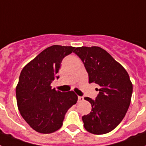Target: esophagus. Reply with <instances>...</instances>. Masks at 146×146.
Listing matches in <instances>:
<instances>
[{"label": "esophagus", "instance_id": "1", "mask_svg": "<svg viewBox=\"0 0 146 146\" xmlns=\"http://www.w3.org/2000/svg\"><path fill=\"white\" fill-rule=\"evenodd\" d=\"M78 100H79V102L83 101L84 98H83V97H80V96H79V97H78Z\"/></svg>", "mask_w": 146, "mask_h": 146}]
</instances>
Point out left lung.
I'll list each match as a JSON object with an SVG mask.
<instances>
[{
    "label": "left lung",
    "mask_w": 146,
    "mask_h": 146,
    "mask_svg": "<svg viewBox=\"0 0 146 146\" xmlns=\"http://www.w3.org/2000/svg\"><path fill=\"white\" fill-rule=\"evenodd\" d=\"M73 52L83 62L89 83L100 86L95 100L85 98L92 109L89 114L82 116L84 127L93 134L107 133L120 124L131 104L133 84L128 73L100 47H77Z\"/></svg>",
    "instance_id": "left-lung-1"
}]
</instances>
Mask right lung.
<instances>
[{"instance_id": "obj_1", "label": "right lung", "mask_w": 146, "mask_h": 146, "mask_svg": "<svg viewBox=\"0 0 146 146\" xmlns=\"http://www.w3.org/2000/svg\"><path fill=\"white\" fill-rule=\"evenodd\" d=\"M75 47L49 46L24 67L20 73L15 94L20 114L32 129L51 133L61 127L64 115L76 104L74 92H61L52 88L58 79L61 62L74 52Z\"/></svg>"}]
</instances>
